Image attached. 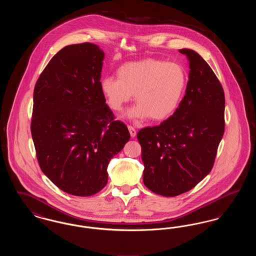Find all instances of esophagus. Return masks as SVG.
<instances>
[{
	"label": "esophagus",
	"instance_id": "obj_1",
	"mask_svg": "<svg viewBox=\"0 0 256 256\" xmlns=\"http://www.w3.org/2000/svg\"><path fill=\"white\" fill-rule=\"evenodd\" d=\"M128 130H130V136L132 137H135L136 136V130L132 126H128Z\"/></svg>",
	"mask_w": 256,
	"mask_h": 256
}]
</instances>
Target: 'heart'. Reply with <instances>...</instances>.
Instances as JSON below:
<instances>
[{
    "label": "heart",
    "instance_id": "b5f03b06",
    "mask_svg": "<svg viewBox=\"0 0 256 256\" xmlns=\"http://www.w3.org/2000/svg\"><path fill=\"white\" fill-rule=\"evenodd\" d=\"M186 82L180 64L148 58L124 64L117 78L106 76L100 86L111 110L120 111L135 94L137 104L126 113L128 118L163 121L178 108Z\"/></svg>",
    "mask_w": 256,
    "mask_h": 256
}]
</instances>
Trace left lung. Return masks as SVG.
Segmentation results:
<instances>
[{
  "instance_id": "obj_1",
  "label": "left lung",
  "mask_w": 256,
  "mask_h": 256,
  "mask_svg": "<svg viewBox=\"0 0 256 256\" xmlns=\"http://www.w3.org/2000/svg\"><path fill=\"white\" fill-rule=\"evenodd\" d=\"M189 80L178 108L159 126L140 130L143 182L164 196L185 193L213 168L224 132V93L213 70L198 52L182 49Z\"/></svg>"
}]
</instances>
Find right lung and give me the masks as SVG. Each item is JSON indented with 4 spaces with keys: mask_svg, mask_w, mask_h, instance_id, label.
<instances>
[{
    "mask_svg": "<svg viewBox=\"0 0 256 256\" xmlns=\"http://www.w3.org/2000/svg\"><path fill=\"white\" fill-rule=\"evenodd\" d=\"M104 54L97 45H69L52 56L34 91L30 132L42 172L78 196L108 183L110 159L130 140L100 91Z\"/></svg>",
    "mask_w": 256,
    "mask_h": 256,
    "instance_id": "add662e5",
    "label": "right lung"
}]
</instances>
